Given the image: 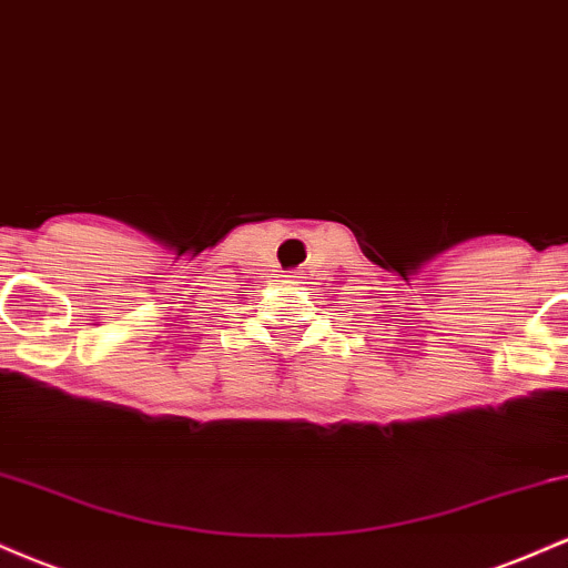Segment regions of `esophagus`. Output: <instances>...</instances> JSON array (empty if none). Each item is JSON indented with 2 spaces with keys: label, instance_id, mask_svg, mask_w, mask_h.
Instances as JSON below:
<instances>
[{
  "label": "esophagus",
  "instance_id": "esophagus-1",
  "mask_svg": "<svg viewBox=\"0 0 568 568\" xmlns=\"http://www.w3.org/2000/svg\"><path fill=\"white\" fill-rule=\"evenodd\" d=\"M291 277H293V275H291Z\"/></svg>",
  "mask_w": 568,
  "mask_h": 568
}]
</instances>
